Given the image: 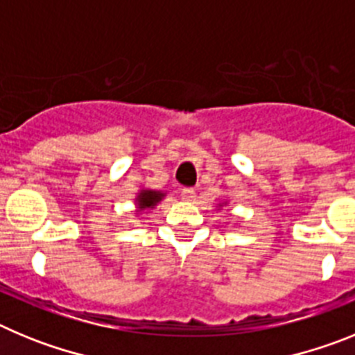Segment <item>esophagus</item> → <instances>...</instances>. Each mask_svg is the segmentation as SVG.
I'll return each mask as SVG.
<instances>
[{"instance_id":"1","label":"esophagus","mask_w":355,"mask_h":355,"mask_svg":"<svg viewBox=\"0 0 355 355\" xmlns=\"http://www.w3.org/2000/svg\"><path fill=\"white\" fill-rule=\"evenodd\" d=\"M196 190H193V188H183V190H181V199L183 200H193L196 199Z\"/></svg>"}]
</instances>
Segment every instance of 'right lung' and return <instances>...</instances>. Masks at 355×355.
I'll return each mask as SVG.
<instances>
[{"mask_svg":"<svg viewBox=\"0 0 355 355\" xmlns=\"http://www.w3.org/2000/svg\"><path fill=\"white\" fill-rule=\"evenodd\" d=\"M163 199L162 192H155V190H142L137 197V205H139V211H144V209L155 208L159 200Z\"/></svg>","mask_w":355,"mask_h":355,"instance_id":"1","label":"right lung"}]
</instances>
